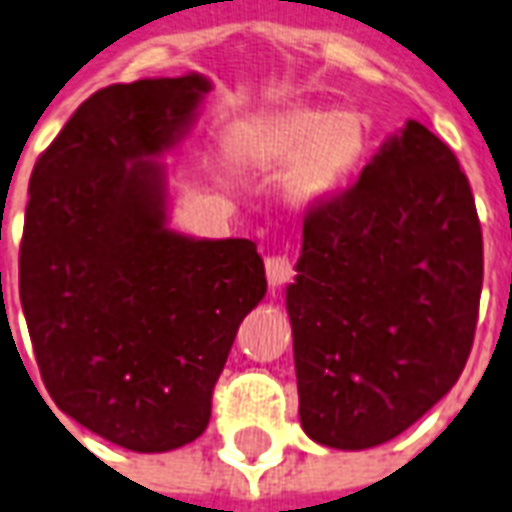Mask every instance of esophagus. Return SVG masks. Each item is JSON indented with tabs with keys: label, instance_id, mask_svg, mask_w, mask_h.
Masks as SVG:
<instances>
[{
	"label": "esophagus",
	"instance_id": "esophagus-1",
	"mask_svg": "<svg viewBox=\"0 0 512 512\" xmlns=\"http://www.w3.org/2000/svg\"><path fill=\"white\" fill-rule=\"evenodd\" d=\"M265 276H268V282H271L273 287L290 282L292 276H295V268H292L290 257L287 255L265 257Z\"/></svg>",
	"mask_w": 512,
	"mask_h": 512
}]
</instances>
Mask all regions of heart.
<instances>
[{
	"instance_id": "obj_1",
	"label": "heart",
	"mask_w": 512,
	"mask_h": 512,
	"mask_svg": "<svg viewBox=\"0 0 512 512\" xmlns=\"http://www.w3.org/2000/svg\"><path fill=\"white\" fill-rule=\"evenodd\" d=\"M365 123L351 109L290 107L257 123L239 142V158L252 166L290 163L287 187L298 201L330 193L357 166Z\"/></svg>"
}]
</instances>
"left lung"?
Wrapping results in <instances>:
<instances>
[{
    "label": "left lung",
    "instance_id": "left-lung-1",
    "mask_svg": "<svg viewBox=\"0 0 512 512\" xmlns=\"http://www.w3.org/2000/svg\"><path fill=\"white\" fill-rule=\"evenodd\" d=\"M295 268L287 311L311 440L381 446L462 376L481 306V220L456 155L421 123L308 209Z\"/></svg>",
    "mask_w": 512,
    "mask_h": 512
}]
</instances>
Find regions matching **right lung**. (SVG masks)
<instances>
[{"label":"right lung","mask_w":512,"mask_h":512,"mask_svg":"<svg viewBox=\"0 0 512 512\" xmlns=\"http://www.w3.org/2000/svg\"><path fill=\"white\" fill-rule=\"evenodd\" d=\"M209 83L136 80L85 99L31 171L18 282L53 403L128 451H171L212 416L241 319L263 300L249 239L166 228V174Z\"/></svg>","instance_id":"1"}]
</instances>
